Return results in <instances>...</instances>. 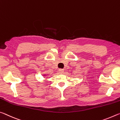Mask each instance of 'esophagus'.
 Here are the masks:
<instances>
[{
	"label": "esophagus",
	"instance_id": "1",
	"mask_svg": "<svg viewBox=\"0 0 120 120\" xmlns=\"http://www.w3.org/2000/svg\"><path fill=\"white\" fill-rule=\"evenodd\" d=\"M64 70L63 69H59V70H58V71H59V72H60V74H62V73H64Z\"/></svg>",
	"mask_w": 120,
	"mask_h": 120
}]
</instances>
